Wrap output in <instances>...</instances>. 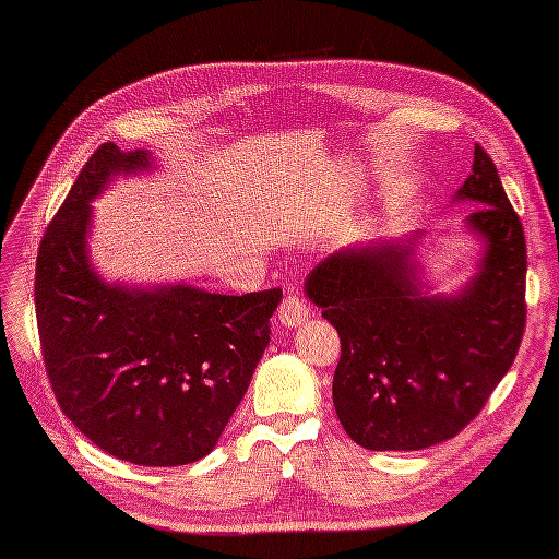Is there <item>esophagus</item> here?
<instances>
[{"instance_id": "1", "label": "esophagus", "mask_w": 559, "mask_h": 559, "mask_svg": "<svg viewBox=\"0 0 559 559\" xmlns=\"http://www.w3.org/2000/svg\"><path fill=\"white\" fill-rule=\"evenodd\" d=\"M310 317V307L300 298V295L288 293L278 307V319L286 326H300L305 319Z\"/></svg>"}]
</instances>
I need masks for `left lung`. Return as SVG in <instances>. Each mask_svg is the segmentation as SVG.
I'll list each match as a JSON object with an SVG mask.
<instances>
[{
	"mask_svg": "<svg viewBox=\"0 0 559 559\" xmlns=\"http://www.w3.org/2000/svg\"><path fill=\"white\" fill-rule=\"evenodd\" d=\"M456 199L478 201L468 225L488 240L459 298H423L408 245L346 249L307 281L338 331L336 415L372 451H418L456 437L512 367L526 329V237L488 151Z\"/></svg>",
	"mask_w": 559,
	"mask_h": 559,
	"instance_id": "obj_1",
	"label": "left lung"
}]
</instances>
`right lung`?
I'll return each instance as SVG.
<instances>
[{
    "instance_id": "1",
    "label": "right lung",
    "mask_w": 559,
    "mask_h": 559,
    "mask_svg": "<svg viewBox=\"0 0 559 559\" xmlns=\"http://www.w3.org/2000/svg\"><path fill=\"white\" fill-rule=\"evenodd\" d=\"M146 165L148 153H122L112 141L93 151L38 247L35 317L67 418L117 459L185 466L216 447L240 406L283 290L105 286L86 257L88 201L110 175Z\"/></svg>"
}]
</instances>
